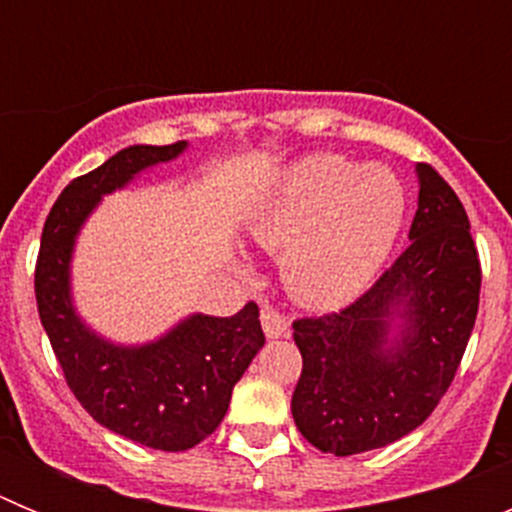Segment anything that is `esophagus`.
I'll list each match as a JSON object with an SVG mask.
<instances>
[{
	"label": "esophagus",
	"instance_id": "obj_1",
	"mask_svg": "<svg viewBox=\"0 0 512 512\" xmlns=\"http://www.w3.org/2000/svg\"><path fill=\"white\" fill-rule=\"evenodd\" d=\"M261 325H264V333L269 338H282L289 330V318L284 315V312L266 305L264 310H261Z\"/></svg>",
	"mask_w": 512,
	"mask_h": 512
}]
</instances>
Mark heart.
<instances>
[{
    "mask_svg": "<svg viewBox=\"0 0 512 512\" xmlns=\"http://www.w3.org/2000/svg\"><path fill=\"white\" fill-rule=\"evenodd\" d=\"M402 215L405 187L395 171L320 153L282 176L248 217V233L264 251L284 253L282 279L297 302L338 307L372 282Z\"/></svg>",
    "mask_w": 512,
    "mask_h": 512,
    "instance_id": "obj_1",
    "label": "heart"
}]
</instances>
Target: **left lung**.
<instances>
[{"label": "left lung", "instance_id": "1", "mask_svg": "<svg viewBox=\"0 0 512 512\" xmlns=\"http://www.w3.org/2000/svg\"><path fill=\"white\" fill-rule=\"evenodd\" d=\"M408 248L341 312L292 323L302 374L292 418L323 454L382 449L436 410L479 307L477 246L454 189L418 164Z\"/></svg>", "mask_w": 512, "mask_h": 512}]
</instances>
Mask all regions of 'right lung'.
<instances>
[{
	"instance_id": "1",
	"label": "right lung",
	"mask_w": 512,
	"mask_h": 512,
	"mask_svg": "<svg viewBox=\"0 0 512 512\" xmlns=\"http://www.w3.org/2000/svg\"><path fill=\"white\" fill-rule=\"evenodd\" d=\"M187 148H122L102 166L76 176L48 212L35 264L40 323L69 390L99 425L148 449L187 451L225 418L235 382L264 346L259 305L230 318L194 312L143 346L97 336L71 300V256L81 225L104 194L133 182L140 171L174 161Z\"/></svg>"
}]
</instances>
